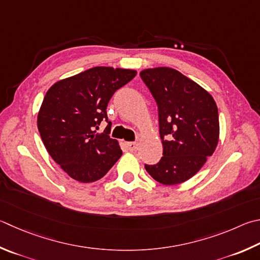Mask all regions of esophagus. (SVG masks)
Returning <instances> with one entry per match:
<instances>
[{"label":"esophagus","mask_w":260,"mask_h":260,"mask_svg":"<svg viewBox=\"0 0 260 260\" xmlns=\"http://www.w3.org/2000/svg\"><path fill=\"white\" fill-rule=\"evenodd\" d=\"M126 145H127V148H128V150H131V151H136L139 149V143H136V142H127Z\"/></svg>","instance_id":"obj_1"}]
</instances>
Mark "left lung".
Wrapping results in <instances>:
<instances>
[{"label":"left lung","mask_w":260,"mask_h":260,"mask_svg":"<svg viewBox=\"0 0 260 260\" xmlns=\"http://www.w3.org/2000/svg\"><path fill=\"white\" fill-rule=\"evenodd\" d=\"M158 105L162 158L145 165L151 177L175 185L200 171L219 141L218 109L211 94L176 69L157 67L140 73Z\"/></svg>","instance_id":"8db88e82"}]
</instances>
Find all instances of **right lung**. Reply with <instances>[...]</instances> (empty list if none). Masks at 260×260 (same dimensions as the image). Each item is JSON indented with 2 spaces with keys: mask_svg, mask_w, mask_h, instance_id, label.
<instances>
[{
  "mask_svg": "<svg viewBox=\"0 0 260 260\" xmlns=\"http://www.w3.org/2000/svg\"><path fill=\"white\" fill-rule=\"evenodd\" d=\"M136 70L94 67L54 83L42 102L37 127L46 150L68 175L81 183L102 178L121 157L117 140L95 134L107 106L118 88L136 76Z\"/></svg>",
  "mask_w": 260,
  "mask_h": 260,
  "instance_id": "1",
  "label": "right lung"
}]
</instances>
